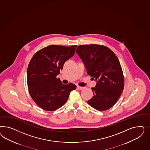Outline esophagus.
Masks as SVG:
<instances>
[{"instance_id":"obj_1","label":"esophagus","mask_w":150,"mask_h":150,"mask_svg":"<svg viewBox=\"0 0 150 150\" xmlns=\"http://www.w3.org/2000/svg\"><path fill=\"white\" fill-rule=\"evenodd\" d=\"M77 88L79 89V90H82L83 89V87H82L79 86H77Z\"/></svg>"}]
</instances>
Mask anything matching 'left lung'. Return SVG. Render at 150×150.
Returning a JSON list of instances; mask_svg holds the SVG:
<instances>
[{
	"label": "left lung",
	"instance_id": "left-lung-1",
	"mask_svg": "<svg viewBox=\"0 0 150 150\" xmlns=\"http://www.w3.org/2000/svg\"><path fill=\"white\" fill-rule=\"evenodd\" d=\"M76 52L87 74L97 81L88 104L100 111L109 109L117 102L124 87L123 70L117 57L109 48L96 44L79 45Z\"/></svg>",
	"mask_w": 150,
	"mask_h": 150
}]
</instances>
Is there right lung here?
Instances as JSON below:
<instances>
[{
    "label": "right lung",
    "instance_id": "obj_1",
    "mask_svg": "<svg viewBox=\"0 0 150 150\" xmlns=\"http://www.w3.org/2000/svg\"><path fill=\"white\" fill-rule=\"evenodd\" d=\"M76 47L48 45L32 57L27 68V86L32 100L42 109H58L67 102L70 92L76 88L72 83L64 85L57 78Z\"/></svg>",
    "mask_w": 150,
    "mask_h": 150
}]
</instances>
